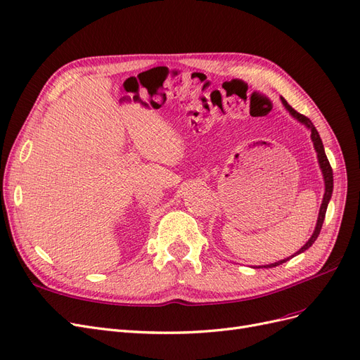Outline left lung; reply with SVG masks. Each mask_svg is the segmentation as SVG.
Here are the masks:
<instances>
[{
    "label": "left lung",
    "instance_id": "obj_1",
    "mask_svg": "<svg viewBox=\"0 0 360 360\" xmlns=\"http://www.w3.org/2000/svg\"><path fill=\"white\" fill-rule=\"evenodd\" d=\"M281 101H282V103H284V106L287 108V110L290 111V114H291L294 118H297L300 123L307 124V126L311 129V138H312V143H314L315 151H317L319 163H320V168H321V171H323L324 186H326L323 202H321L320 213H319V221H317V225H315V231H314V234L311 236L309 240L307 242V245H303V246L297 250V252L294 254V255H297V254H300V252H304V250H307V249H309V248L312 246V243H314L315 240H317V237H319V234H320V231H321V226H323L324 217H326V210H328V204H329V200H330V197H332V191H333V171H332V167H330V163H329V160H328V156H326V153H324V147H323V143H321V138H320V135H319V132H317V129L314 127L311 120H309L308 117H304L303 114L297 112L296 110H294V108H291V106L288 105V102L284 99V97H281ZM294 255H292V257H294ZM288 259H290V258L281 259V261H278V263L269 264V266H259V267H276V266H279V264H282V263H285V261H288Z\"/></svg>",
    "mask_w": 360,
    "mask_h": 360
}]
</instances>
